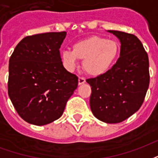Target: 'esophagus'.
<instances>
[{
	"label": "esophagus",
	"mask_w": 158,
	"mask_h": 158,
	"mask_svg": "<svg viewBox=\"0 0 158 158\" xmlns=\"http://www.w3.org/2000/svg\"><path fill=\"white\" fill-rule=\"evenodd\" d=\"M85 83V79L83 77H79V85H81Z\"/></svg>",
	"instance_id": "esophagus-1"
}]
</instances>
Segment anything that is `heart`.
Instances as JSON below:
<instances>
[{
	"mask_svg": "<svg viewBox=\"0 0 158 158\" xmlns=\"http://www.w3.org/2000/svg\"><path fill=\"white\" fill-rule=\"evenodd\" d=\"M120 52L118 43L101 36H90L73 45V50L61 52L62 65L69 72H73L83 61V68L88 74L101 76L116 62Z\"/></svg>",
	"mask_w": 158,
	"mask_h": 158,
	"instance_id": "b5f03b06",
	"label": "heart"
}]
</instances>
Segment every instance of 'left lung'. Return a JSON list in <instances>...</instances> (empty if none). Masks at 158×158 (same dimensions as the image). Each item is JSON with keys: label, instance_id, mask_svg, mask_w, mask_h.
Segmentation results:
<instances>
[{"label": "left lung", "instance_id": "left-lung-1", "mask_svg": "<svg viewBox=\"0 0 158 158\" xmlns=\"http://www.w3.org/2000/svg\"><path fill=\"white\" fill-rule=\"evenodd\" d=\"M107 32L120 41L119 58L106 73L86 82L91 87L89 106L93 115L106 123H117L142 105L149 86V59L135 35L115 30Z\"/></svg>", "mask_w": 158, "mask_h": 158}]
</instances>
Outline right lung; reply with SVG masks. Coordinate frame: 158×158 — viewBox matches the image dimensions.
I'll return each mask as SVG.
<instances>
[{
  "mask_svg": "<svg viewBox=\"0 0 158 158\" xmlns=\"http://www.w3.org/2000/svg\"><path fill=\"white\" fill-rule=\"evenodd\" d=\"M67 32L27 36L9 60L8 96L19 116L45 125L62 116L78 86V77L62 65L59 49Z\"/></svg>",
  "mask_w": 158,
  "mask_h": 158,
  "instance_id": "right-lung-1",
  "label": "right lung"
}]
</instances>
